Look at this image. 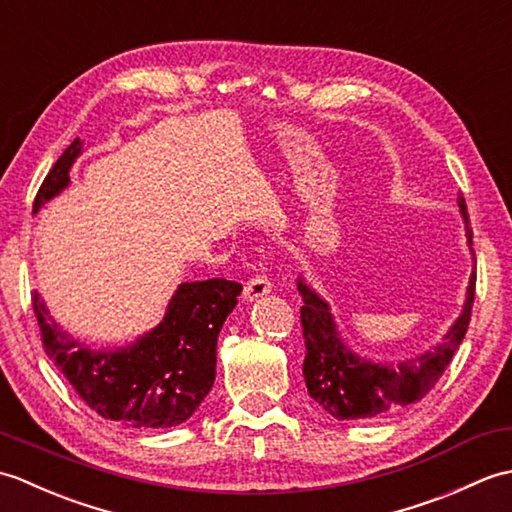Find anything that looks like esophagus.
<instances>
[{
	"instance_id": "obj_1",
	"label": "esophagus",
	"mask_w": 512,
	"mask_h": 512,
	"mask_svg": "<svg viewBox=\"0 0 512 512\" xmlns=\"http://www.w3.org/2000/svg\"><path fill=\"white\" fill-rule=\"evenodd\" d=\"M270 290H273V284H270V279L264 277V275H255V277H250L246 281L244 299L246 301H257L259 297H266Z\"/></svg>"
}]
</instances>
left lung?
Masks as SVG:
<instances>
[{
	"mask_svg": "<svg viewBox=\"0 0 512 512\" xmlns=\"http://www.w3.org/2000/svg\"><path fill=\"white\" fill-rule=\"evenodd\" d=\"M458 206L466 228V244L473 255V233L466 215V202L460 195ZM303 299L301 328L306 341L303 378L310 398L336 420H374L413 405L429 394L458 350L471 321L475 299V268L466 286V299L460 317L442 334V341L422 354H411L400 361H369L347 347L334 321L330 303L306 279H297Z\"/></svg>",
	"mask_w": 512,
	"mask_h": 512,
	"instance_id": "8db88e82",
	"label": "left lung"
}]
</instances>
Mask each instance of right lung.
<instances>
[{
    "label": "right lung",
    "instance_id": "add662e5",
    "mask_svg": "<svg viewBox=\"0 0 512 512\" xmlns=\"http://www.w3.org/2000/svg\"><path fill=\"white\" fill-rule=\"evenodd\" d=\"M83 140L63 151L43 180L32 213L68 189L70 169ZM242 284L226 279L184 281L167 303L165 317L123 347L94 350L50 317L32 292L43 350L61 369L85 405L99 416L134 429H169L189 420L215 383L217 334L237 306Z\"/></svg>",
    "mask_w": 512,
    "mask_h": 512
}]
</instances>
